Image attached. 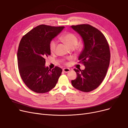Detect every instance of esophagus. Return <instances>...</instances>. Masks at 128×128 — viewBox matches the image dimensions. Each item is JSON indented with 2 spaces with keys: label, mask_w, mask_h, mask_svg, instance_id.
<instances>
[{
  "label": "esophagus",
  "mask_w": 128,
  "mask_h": 128,
  "mask_svg": "<svg viewBox=\"0 0 128 128\" xmlns=\"http://www.w3.org/2000/svg\"><path fill=\"white\" fill-rule=\"evenodd\" d=\"M70 69L69 68H65L64 69H63V71L66 72V73H67V72H69L70 71Z\"/></svg>",
  "instance_id": "34e87169"
}]
</instances>
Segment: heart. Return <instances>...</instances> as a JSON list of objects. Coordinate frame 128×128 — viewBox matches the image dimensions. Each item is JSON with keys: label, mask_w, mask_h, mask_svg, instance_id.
Returning a JSON list of instances; mask_svg holds the SVG:
<instances>
[{"label": "heart", "mask_w": 128, "mask_h": 128, "mask_svg": "<svg viewBox=\"0 0 128 128\" xmlns=\"http://www.w3.org/2000/svg\"><path fill=\"white\" fill-rule=\"evenodd\" d=\"M60 38L67 45L69 48H74L78 44V39L77 37L72 33H69L64 34L61 36ZM57 45V42L56 40H52L50 42V49L51 52L53 53L55 52Z\"/></svg>", "instance_id": "b5f03b06"}]
</instances>
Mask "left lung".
I'll return each mask as SVG.
<instances>
[{
  "mask_svg": "<svg viewBox=\"0 0 128 128\" xmlns=\"http://www.w3.org/2000/svg\"><path fill=\"white\" fill-rule=\"evenodd\" d=\"M71 28L82 38L84 47L78 59L85 66L84 70L74 69L77 78L71 83L76 88L89 92L98 88L106 76L110 58L109 45L104 34L89 24Z\"/></svg>",
  "mask_w": 128,
  "mask_h": 128,
  "instance_id": "left-lung-1",
  "label": "left lung"
}]
</instances>
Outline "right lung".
I'll return each instance as SVG.
<instances>
[{"label":"right lung","instance_id":"obj_1","mask_svg":"<svg viewBox=\"0 0 128 128\" xmlns=\"http://www.w3.org/2000/svg\"><path fill=\"white\" fill-rule=\"evenodd\" d=\"M64 28L42 24L20 40L17 52L20 74L26 86L36 93L49 92L56 86L62 74V70L58 66L50 70L45 64V58L50 55V42Z\"/></svg>","mask_w":128,"mask_h":128}]
</instances>
